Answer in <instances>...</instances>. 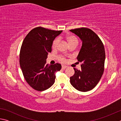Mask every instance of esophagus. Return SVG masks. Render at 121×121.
Masks as SVG:
<instances>
[{"label":"esophagus","mask_w":121,"mask_h":121,"mask_svg":"<svg viewBox=\"0 0 121 121\" xmlns=\"http://www.w3.org/2000/svg\"><path fill=\"white\" fill-rule=\"evenodd\" d=\"M67 68V66H65V65H62V69H65V68Z\"/></svg>","instance_id":"34e87169"}]
</instances>
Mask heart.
I'll list each match as a JSON object with an SVG mask.
<instances>
[{
  "label": "heart",
  "mask_w": 121,
  "mask_h": 121,
  "mask_svg": "<svg viewBox=\"0 0 121 121\" xmlns=\"http://www.w3.org/2000/svg\"><path fill=\"white\" fill-rule=\"evenodd\" d=\"M66 39L67 41H68L69 44L71 45L73 44H77L78 43V39L76 38V37L72 35H67L66 36ZM59 42H60V40H59V38H57L53 41V44H52V48H56L58 46V44L59 43ZM59 60L62 61V62H65V59L63 56H59Z\"/></svg>",
  "instance_id": "heart-1"
}]
</instances>
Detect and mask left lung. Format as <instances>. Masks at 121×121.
<instances>
[{
    "mask_svg": "<svg viewBox=\"0 0 121 121\" xmlns=\"http://www.w3.org/2000/svg\"><path fill=\"white\" fill-rule=\"evenodd\" d=\"M82 42L77 57L82 63L81 70L73 68L75 73L70 77L71 84L81 92L93 89L99 82L104 73L105 51L103 43L92 30L86 28L70 30Z\"/></svg>",
    "mask_w": 121,
    "mask_h": 121,
    "instance_id": "8db88e82",
    "label": "left lung"
}]
</instances>
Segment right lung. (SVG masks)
I'll use <instances>...</instances> for the list:
<instances>
[{
  "instance_id": "right-lung-1",
  "label": "right lung",
  "mask_w": 121,
  "mask_h": 121,
  "mask_svg": "<svg viewBox=\"0 0 121 121\" xmlns=\"http://www.w3.org/2000/svg\"><path fill=\"white\" fill-rule=\"evenodd\" d=\"M62 31L37 27L29 32L22 43L20 67L26 82L37 91H43L52 86L56 72L61 70L60 63L46 62L48 53L52 51L53 40Z\"/></svg>"
}]
</instances>
